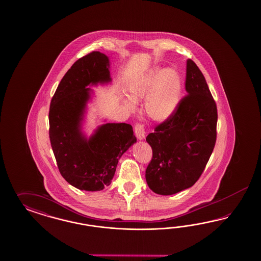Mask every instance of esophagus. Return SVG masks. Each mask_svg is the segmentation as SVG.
I'll return each instance as SVG.
<instances>
[{
    "label": "esophagus",
    "instance_id": "1",
    "mask_svg": "<svg viewBox=\"0 0 261 261\" xmlns=\"http://www.w3.org/2000/svg\"><path fill=\"white\" fill-rule=\"evenodd\" d=\"M135 134H136V137H137L140 141L144 140V139H145V130H144L143 125L140 124V123L136 124V126H135Z\"/></svg>",
    "mask_w": 261,
    "mask_h": 261
}]
</instances>
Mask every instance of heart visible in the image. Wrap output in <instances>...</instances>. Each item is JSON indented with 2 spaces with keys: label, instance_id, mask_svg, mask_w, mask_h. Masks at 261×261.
<instances>
[{
  "label": "heart",
  "instance_id": "heart-1",
  "mask_svg": "<svg viewBox=\"0 0 261 261\" xmlns=\"http://www.w3.org/2000/svg\"><path fill=\"white\" fill-rule=\"evenodd\" d=\"M130 98L124 99L127 108L133 110L135 102L145 98L144 113L156 122L170 119L182 99V80L175 69L154 67L145 71L129 87Z\"/></svg>",
  "mask_w": 261,
  "mask_h": 261
}]
</instances>
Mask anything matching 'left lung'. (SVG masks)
Here are the masks:
<instances>
[{
  "mask_svg": "<svg viewBox=\"0 0 261 261\" xmlns=\"http://www.w3.org/2000/svg\"><path fill=\"white\" fill-rule=\"evenodd\" d=\"M186 91L170 119L146 137L153 157L146 182L160 195H172L197 182L216 142L217 108L205 77L191 59L187 61Z\"/></svg>",
  "mask_w": 261,
  "mask_h": 261,
  "instance_id": "8db88e82",
  "label": "left lung"
}]
</instances>
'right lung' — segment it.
I'll list each match as a JSON object with an SVG mask.
<instances>
[{"label": "right lung", "instance_id": "right-lung-1", "mask_svg": "<svg viewBox=\"0 0 261 261\" xmlns=\"http://www.w3.org/2000/svg\"><path fill=\"white\" fill-rule=\"evenodd\" d=\"M112 81L109 57L93 51L66 72L48 113L49 140L64 179L80 190L98 191L109 186L120 157L137 139L127 123H103L87 137L83 122L92 86Z\"/></svg>", "mask_w": 261, "mask_h": 261}]
</instances>
